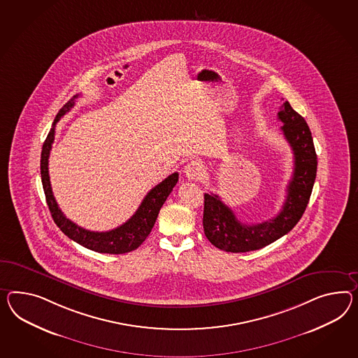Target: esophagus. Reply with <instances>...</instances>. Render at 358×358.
Segmentation results:
<instances>
[{"instance_id":"obj_1","label":"esophagus","mask_w":358,"mask_h":358,"mask_svg":"<svg viewBox=\"0 0 358 358\" xmlns=\"http://www.w3.org/2000/svg\"><path fill=\"white\" fill-rule=\"evenodd\" d=\"M184 174L189 180H201L203 176V166L199 161H191L184 166Z\"/></svg>"}]
</instances>
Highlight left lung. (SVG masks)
<instances>
[{"label":"left lung","mask_w":358,"mask_h":358,"mask_svg":"<svg viewBox=\"0 0 358 358\" xmlns=\"http://www.w3.org/2000/svg\"><path fill=\"white\" fill-rule=\"evenodd\" d=\"M278 120L283 123L280 129L294 152V175L287 187L283 208L271 220L245 224L218 194L205 193L202 224L205 236L214 247L232 253L257 250L285 236L301 220L312 194L318 164L312 132L288 101L282 105Z\"/></svg>","instance_id":"obj_1"}]
</instances>
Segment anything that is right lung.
<instances>
[{
  "label": "right lung",
  "mask_w": 358,
  "mask_h": 358,
  "mask_svg": "<svg viewBox=\"0 0 358 358\" xmlns=\"http://www.w3.org/2000/svg\"><path fill=\"white\" fill-rule=\"evenodd\" d=\"M76 99H78V94L73 96L70 101L66 102L64 108L58 111V114L55 115L53 126L49 131L43 145L40 170H41V182L45 193L46 203L49 206V210L55 224L61 229L66 236H69L75 243L99 253H109V255L129 253L140 247L143 241L148 238V235L150 234V231L156 223L158 213L161 210L162 205L165 203L166 199L169 197V194L178 183L179 174L174 173L167 176L165 180H162L161 183L157 184L155 188H152L144 197L136 213L126 223H123L117 229L105 231V232H94V231L83 229L69 218H66V215L58 208V203L55 201V196L52 192L48 162H49L52 144L55 141V124L67 111H70L75 105Z\"/></svg>",
  "instance_id": "1"
}]
</instances>
